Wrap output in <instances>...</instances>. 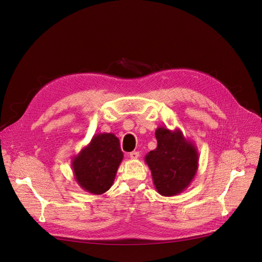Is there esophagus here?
<instances>
[{"label":"esophagus","mask_w":262,"mask_h":262,"mask_svg":"<svg viewBox=\"0 0 262 262\" xmlns=\"http://www.w3.org/2000/svg\"><path fill=\"white\" fill-rule=\"evenodd\" d=\"M139 152H137V151H134V152H130L129 153V157L132 158V159H136V158H138L139 157Z\"/></svg>","instance_id":"esophagus-1"}]
</instances>
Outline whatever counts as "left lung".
<instances>
[{"label":"left lung","instance_id":"8db88e82","mask_svg":"<svg viewBox=\"0 0 262 262\" xmlns=\"http://www.w3.org/2000/svg\"><path fill=\"white\" fill-rule=\"evenodd\" d=\"M157 146L144 157L156 190L165 197L179 195L194 180L198 170V151L179 128L157 127Z\"/></svg>","mask_w":262,"mask_h":262}]
</instances>
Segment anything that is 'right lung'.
Returning a JSON list of instances; mask_svg holds the SVG:
<instances>
[{"label":"right lung","mask_w":262,"mask_h":262,"mask_svg":"<svg viewBox=\"0 0 262 262\" xmlns=\"http://www.w3.org/2000/svg\"><path fill=\"white\" fill-rule=\"evenodd\" d=\"M122 159L123 152L116 135L96 134L90 143L73 158L72 168L75 180L79 186L91 194H104L115 182Z\"/></svg>","instance_id":"right-lung-1"}]
</instances>
